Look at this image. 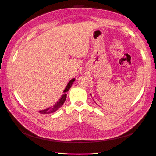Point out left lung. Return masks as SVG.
I'll list each match as a JSON object with an SVG mask.
<instances>
[{"label": "left lung", "mask_w": 156, "mask_h": 156, "mask_svg": "<svg viewBox=\"0 0 156 156\" xmlns=\"http://www.w3.org/2000/svg\"><path fill=\"white\" fill-rule=\"evenodd\" d=\"M90 95H91V94H90Z\"/></svg>", "instance_id": "1"}]
</instances>
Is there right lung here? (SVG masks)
I'll list each match as a JSON object with an SVG mask.
<instances>
[{
	"label": "right lung",
	"mask_w": 156,
	"mask_h": 156,
	"mask_svg": "<svg viewBox=\"0 0 156 156\" xmlns=\"http://www.w3.org/2000/svg\"><path fill=\"white\" fill-rule=\"evenodd\" d=\"M75 79H74V78L72 79V80H70L69 83H68L66 87L65 88L63 92L64 94H63L62 96H61V98L59 99V100L57 101V102H56L53 106L50 107L46 108V109H44V110L39 111L38 112L40 113V114H50V113H53V112H55L56 111H57L60 107H62V105L64 104V103L66 101V99L67 94H66V92H67L69 90V88H71V87H72L73 83L75 81Z\"/></svg>",
	"instance_id": "obj_1"
}]
</instances>
